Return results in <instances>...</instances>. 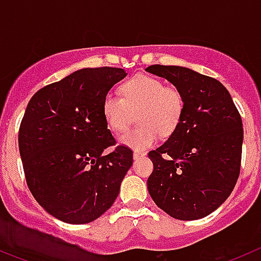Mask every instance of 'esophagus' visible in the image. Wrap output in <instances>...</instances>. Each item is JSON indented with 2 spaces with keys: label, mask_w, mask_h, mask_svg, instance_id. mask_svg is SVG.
<instances>
[{
  "label": "esophagus",
  "mask_w": 261,
  "mask_h": 261,
  "mask_svg": "<svg viewBox=\"0 0 261 261\" xmlns=\"http://www.w3.org/2000/svg\"><path fill=\"white\" fill-rule=\"evenodd\" d=\"M141 156H145L144 151H140V150H135V151H133V158H135V159L141 158Z\"/></svg>",
  "instance_id": "34e87169"
}]
</instances>
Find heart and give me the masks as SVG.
<instances>
[{"mask_svg":"<svg viewBox=\"0 0 261 261\" xmlns=\"http://www.w3.org/2000/svg\"><path fill=\"white\" fill-rule=\"evenodd\" d=\"M119 96L106 94L102 112L112 130L121 132L130 123L132 112H137L141 125L119 136V144L135 150L153 146L162 135H170L180 123L184 99L176 87L165 86L162 81L151 75L140 74L126 81Z\"/></svg>","mask_w":261,"mask_h":261,"instance_id":"obj_1","label":"heart"}]
</instances>
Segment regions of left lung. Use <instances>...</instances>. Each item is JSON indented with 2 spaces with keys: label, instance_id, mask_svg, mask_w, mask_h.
<instances>
[{
  "label": "left lung",
  "instance_id": "obj_1",
  "mask_svg": "<svg viewBox=\"0 0 261 261\" xmlns=\"http://www.w3.org/2000/svg\"><path fill=\"white\" fill-rule=\"evenodd\" d=\"M145 70L166 78L184 99L177 128L149 153L154 170L147 190L168 216L204 218L226 201L238 180L242 117L220 81L183 66L151 65Z\"/></svg>",
  "mask_w": 261,
  "mask_h": 261
}]
</instances>
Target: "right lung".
<instances>
[{
  "mask_svg": "<svg viewBox=\"0 0 261 261\" xmlns=\"http://www.w3.org/2000/svg\"><path fill=\"white\" fill-rule=\"evenodd\" d=\"M126 77L120 68H85L35 93L19 128V153L36 201L57 220L89 223L112 206L133 163L102 112L106 94Z\"/></svg>",
  "mask_w": 261,
  "mask_h": 261,
  "instance_id": "1",
  "label": "right lung"
}]
</instances>
